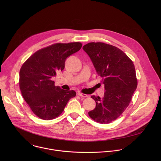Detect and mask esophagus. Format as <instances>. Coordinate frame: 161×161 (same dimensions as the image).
I'll return each mask as SVG.
<instances>
[{
    "mask_svg": "<svg viewBox=\"0 0 161 161\" xmlns=\"http://www.w3.org/2000/svg\"><path fill=\"white\" fill-rule=\"evenodd\" d=\"M78 95L80 97H88V95H86L85 94H83V93H81V92H78Z\"/></svg>",
    "mask_w": 161,
    "mask_h": 161,
    "instance_id": "esophagus-1",
    "label": "esophagus"
}]
</instances>
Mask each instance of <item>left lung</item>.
Listing matches in <instances>:
<instances>
[{"label": "left lung", "mask_w": 161, "mask_h": 161, "mask_svg": "<svg viewBox=\"0 0 161 161\" xmlns=\"http://www.w3.org/2000/svg\"><path fill=\"white\" fill-rule=\"evenodd\" d=\"M104 85V96H92L96 106L89 117L100 124L118 119L128 107L137 85L134 65L119 48L104 42H89L83 47Z\"/></svg>", "instance_id": "obj_1"}]
</instances>
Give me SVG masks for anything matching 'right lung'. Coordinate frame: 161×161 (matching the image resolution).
Returning a JSON list of instances; mask_svg holds the SVG:
<instances>
[{
	"label": "right lung",
	"mask_w": 161,
	"mask_h": 161,
	"mask_svg": "<svg viewBox=\"0 0 161 161\" xmlns=\"http://www.w3.org/2000/svg\"><path fill=\"white\" fill-rule=\"evenodd\" d=\"M80 42L55 43L32 55L19 71L21 95L32 112L41 119H54L63 112L74 90H65L55 85L52 78L62 71L66 58L79 51Z\"/></svg>",
	"instance_id": "obj_1"
}]
</instances>
